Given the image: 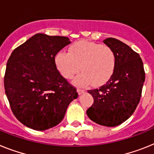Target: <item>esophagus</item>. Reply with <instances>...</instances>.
<instances>
[{
	"instance_id": "esophagus-1",
	"label": "esophagus",
	"mask_w": 154,
	"mask_h": 154,
	"mask_svg": "<svg viewBox=\"0 0 154 154\" xmlns=\"http://www.w3.org/2000/svg\"><path fill=\"white\" fill-rule=\"evenodd\" d=\"M77 93H78L79 95H81V94H82L83 93H85V90H83V89H77Z\"/></svg>"
}]
</instances>
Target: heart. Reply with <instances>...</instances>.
Masks as SVG:
<instances>
[{"label": "heart", "mask_w": 154, "mask_h": 154, "mask_svg": "<svg viewBox=\"0 0 154 154\" xmlns=\"http://www.w3.org/2000/svg\"><path fill=\"white\" fill-rule=\"evenodd\" d=\"M55 63L61 75L71 79L80 70L82 71L73 80L77 87L92 85L101 86L112 77L116 68L114 51L100 43L81 40L69 47V52H59Z\"/></svg>", "instance_id": "1"}]
</instances>
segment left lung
Masks as SVG:
<instances>
[{"instance_id": "1", "label": "left lung", "mask_w": 154, "mask_h": 154, "mask_svg": "<svg viewBox=\"0 0 154 154\" xmlns=\"http://www.w3.org/2000/svg\"><path fill=\"white\" fill-rule=\"evenodd\" d=\"M104 43L114 51L116 64L112 77L105 85L89 90L94 97L87 115L95 123L114 127L126 121L140 102L145 71L140 55L114 38Z\"/></svg>"}]
</instances>
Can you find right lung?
Returning a JSON list of instances; mask_svg holds the SVG:
<instances>
[{
  "label": "right lung",
  "instance_id": "obj_1",
  "mask_svg": "<svg viewBox=\"0 0 154 154\" xmlns=\"http://www.w3.org/2000/svg\"><path fill=\"white\" fill-rule=\"evenodd\" d=\"M70 43L65 36L37 33L16 48L7 63L5 94L17 119L34 130L58 125L77 90L57 70L55 57Z\"/></svg>",
  "mask_w": 154,
  "mask_h": 154
}]
</instances>
